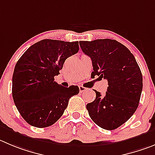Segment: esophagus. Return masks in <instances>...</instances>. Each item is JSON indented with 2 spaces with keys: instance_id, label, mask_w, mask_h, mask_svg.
Masks as SVG:
<instances>
[{
  "instance_id": "esophagus-1",
  "label": "esophagus",
  "mask_w": 155,
  "mask_h": 155,
  "mask_svg": "<svg viewBox=\"0 0 155 155\" xmlns=\"http://www.w3.org/2000/svg\"><path fill=\"white\" fill-rule=\"evenodd\" d=\"M79 92H85V91L86 90V88H85V87H83V86H79Z\"/></svg>"
}]
</instances>
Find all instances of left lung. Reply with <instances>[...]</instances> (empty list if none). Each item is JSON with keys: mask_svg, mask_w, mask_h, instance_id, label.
I'll use <instances>...</instances> for the list:
<instances>
[{"mask_svg": "<svg viewBox=\"0 0 155 155\" xmlns=\"http://www.w3.org/2000/svg\"><path fill=\"white\" fill-rule=\"evenodd\" d=\"M82 52L91 58V76L108 81L105 95L95 90L96 97L86 105L92 121L103 129H116L128 121L139 104L143 82L136 60L117 40L98 39L81 41Z\"/></svg>", "mask_w": 155, "mask_h": 155, "instance_id": "obj_1", "label": "left lung"}]
</instances>
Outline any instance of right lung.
I'll list each match as a JSON object with an SVG mask.
<instances>
[{"label":"right lung","mask_w":155,"mask_h":155,"mask_svg":"<svg viewBox=\"0 0 155 155\" xmlns=\"http://www.w3.org/2000/svg\"><path fill=\"white\" fill-rule=\"evenodd\" d=\"M79 51V42L45 39L32 45L19 59L12 79V95L27 123L49 127L63 115L77 86L63 87L54 81L68 57Z\"/></svg>","instance_id":"obj_1"}]
</instances>
